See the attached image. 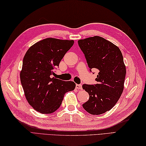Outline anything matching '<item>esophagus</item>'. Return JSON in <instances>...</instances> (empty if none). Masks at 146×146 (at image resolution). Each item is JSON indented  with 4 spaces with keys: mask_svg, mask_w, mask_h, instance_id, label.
<instances>
[{
    "mask_svg": "<svg viewBox=\"0 0 146 146\" xmlns=\"http://www.w3.org/2000/svg\"><path fill=\"white\" fill-rule=\"evenodd\" d=\"M76 88L78 90H82V85L81 84H76Z\"/></svg>",
    "mask_w": 146,
    "mask_h": 146,
    "instance_id": "1",
    "label": "esophagus"
}]
</instances>
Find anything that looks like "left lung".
Masks as SVG:
<instances>
[{"instance_id": "obj_1", "label": "left lung", "mask_w": 146, "mask_h": 146, "mask_svg": "<svg viewBox=\"0 0 146 146\" xmlns=\"http://www.w3.org/2000/svg\"><path fill=\"white\" fill-rule=\"evenodd\" d=\"M88 67L99 73L95 85L84 84L89 100L83 104L84 109L92 115H100L111 110L122 95L126 75L122 52L117 46L100 36L78 40Z\"/></svg>"}]
</instances>
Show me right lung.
I'll use <instances>...</instances> for the list:
<instances>
[{
	"label": "right lung",
	"mask_w": 146,
	"mask_h": 146,
	"mask_svg": "<svg viewBox=\"0 0 146 146\" xmlns=\"http://www.w3.org/2000/svg\"><path fill=\"white\" fill-rule=\"evenodd\" d=\"M73 40L46 38L29 48L23 58L20 78L28 103L41 113L58 110L65 93L72 91L76 84L52 76Z\"/></svg>",
	"instance_id": "obj_1"
}]
</instances>
